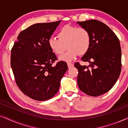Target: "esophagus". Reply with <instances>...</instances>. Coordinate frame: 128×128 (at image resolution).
<instances>
[{
	"mask_svg": "<svg viewBox=\"0 0 128 128\" xmlns=\"http://www.w3.org/2000/svg\"><path fill=\"white\" fill-rule=\"evenodd\" d=\"M68 68H71L73 66V64H72V63H70V62H68Z\"/></svg>",
	"mask_w": 128,
	"mask_h": 128,
	"instance_id": "esophagus-1",
	"label": "esophagus"
}]
</instances>
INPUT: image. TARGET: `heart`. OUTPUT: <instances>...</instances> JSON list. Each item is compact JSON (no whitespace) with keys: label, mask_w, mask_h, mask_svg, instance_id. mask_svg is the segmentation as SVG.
Returning a JSON list of instances; mask_svg holds the SVG:
<instances>
[{"label":"heart","mask_w":128,"mask_h":128,"mask_svg":"<svg viewBox=\"0 0 128 128\" xmlns=\"http://www.w3.org/2000/svg\"><path fill=\"white\" fill-rule=\"evenodd\" d=\"M58 38L49 39L48 44L52 52L60 55L68 48L67 51L60 56V60L70 62L78 56L88 52L91 44L90 35L86 29L69 25L64 26L59 30Z\"/></svg>","instance_id":"1"}]
</instances>
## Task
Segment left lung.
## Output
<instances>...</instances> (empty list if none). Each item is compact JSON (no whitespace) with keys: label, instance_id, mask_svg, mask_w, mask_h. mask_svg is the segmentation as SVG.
<instances>
[{"label":"left lung","instance_id":"left-lung-1","mask_svg":"<svg viewBox=\"0 0 128 128\" xmlns=\"http://www.w3.org/2000/svg\"><path fill=\"white\" fill-rule=\"evenodd\" d=\"M90 35L88 52L82 58L88 66L74 64L78 70V84L87 95L97 97L108 92L116 83L121 71L120 40L106 24L96 20L78 22Z\"/></svg>","mask_w":128,"mask_h":128}]
</instances>
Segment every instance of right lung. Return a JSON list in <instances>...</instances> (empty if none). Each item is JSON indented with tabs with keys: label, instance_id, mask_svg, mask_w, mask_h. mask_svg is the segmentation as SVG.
<instances>
[{
	"label": "right lung",
	"instance_id": "right-lung-1",
	"mask_svg": "<svg viewBox=\"0 0 128 128\" xmlns=\"http://www.w3.org/2000/svg\"><path fill=\"white\" fill-rule=\"evenodd\" d=\"M61 21L36 23L20 32L11 50V67L20 90L31 98L46 101L58 92L68 69L64 61L52 64L56 56L49 39Z\"/></svg>",
	"mask_w": 128,
	"mask_h": 128
}]
</instances>
